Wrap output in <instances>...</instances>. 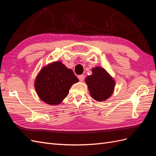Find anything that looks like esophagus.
<instances>
[{
	"instance_id": "1",
	"label": "esophagus",
	"mask_w": 156,
	"mask_h": 156,
	"mask_svg": "<svg viewBox=\"0 0 156 156\" xmlns=\"http://www.w3.org/2000/svg\"><path fill=\"white\" fill-rule=\"evenodd\" d=\"M78 78L80 81H83L84 80V75H80L78 76Z\"/></svg>"
}]
</instances>
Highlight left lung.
<instances>
[{
  "instance_id": "obj_1",
  "label": "left lung",
  "mask_w": 156,
  "mask_h": 156,
  "mask_svg": "<svg viewBox=\"0 0 156 156\" xmlns=\"http://www.w3.org/2000/svg\"><path fill=\"white\" fill-rule=\"evenodd\" d=\"M92 73L85 80L90 95L96 101H105L111 96L114 90V80L101 67L93 68Z\"/></svg>"
}]
</instances>
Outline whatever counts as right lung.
Segmentation results:
<instances>
[{
  "label": "right lung",
  "instance_id": "obj_1",
  "mask_svg": "<svg viewBox=\"0 0 156 156\" xmlns=\"http://www.w3.org/2000/svg\"><path fill=\"white\" fill-rule=\"evenodd\" d=\"M78 81L72 69L61 62H56L40 71L35 88L42 101L49 105H58L68 96L72 84Z\"/></svg>",
  "mask_w": 156,
  "mask_h": 156
}]
</instances>
